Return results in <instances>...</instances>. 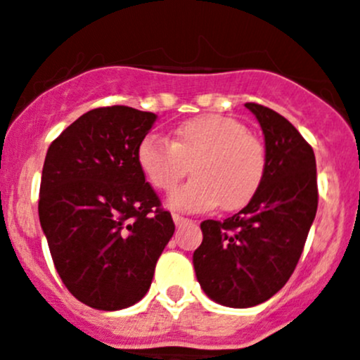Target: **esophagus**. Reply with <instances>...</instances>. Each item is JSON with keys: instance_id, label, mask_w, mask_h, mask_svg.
Here are the masks:
<instances>
[{"instance_id": "1", "label": "esophagus", "mask_w": 360, "mask_h": 360, "mask_svg": "<svg viewBox=\"0 0 360 360\" xmlns=\"http://www.w3.org/2000/svg\"><path fill=\"white\" fill-rule=\"evenodd\" d=\"M172 218H174V221H176V226H183V224H188V221H191L190 218L183 217V214H177V213H174Z\"/></svg>"}]
</instances>
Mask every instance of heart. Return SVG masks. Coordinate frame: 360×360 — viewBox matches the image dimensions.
<instances>
[{
  "instance_id": "obj_1",
  "label": "heart",
  "mask_w": 360,
  "mask_h": 360,
  "mask_svg": "<svg viewBox=\"0 0 360 360\" xmlns=\"http://www.w3.org/2000/svg\"><path fill=\"white\" fill-rule=\"evenodd\" d=\"M136 163L160 191H172L191 165L193 179L170 195L183 211L243 207L263 184L268 153L257 136L233 117L199 115L179 124L172 140L149 134L136 149Z\"/></svg>"
}]
</instances>
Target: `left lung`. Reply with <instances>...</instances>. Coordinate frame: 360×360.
Instances as JSON below:
<instances>
[{"label": "left lung", "instance_id": "left-lung-1", "mask_svg": "<svg viewBox=\"0 0 360 360\" xmlns=\"http://www.w3.org/2000/svg\"><path fill=\"white\" fill-rule=\"evenodd\" d=\"M245 106L263 129L266 176L243 210L200 224L204 238L193 252L204 293L236 309L263 304L290 281L318 210L312 147L277 112L256 103Z\"/></svg>", "mask_w": 360, "mask_h": 360}]
</instances>
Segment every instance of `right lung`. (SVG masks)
Instances as JSON below:
<instances>
[{"label":"right lung","mask_w":360,"mask_h":360,"mask_svg":"<svg viewBox=\"0 0 360 360\" xmlns=\"http://www.w3.org/2000/svg\"><path fill=\"white\" fill-rule=\"evenodd\" d=\"M154 120L129 106L90 110L44 161L39 218L53 263L67 290L99 311L142 300L176 231L136 163Z\"/></svg>","instance_id":"obj_1"}]
</instances>
